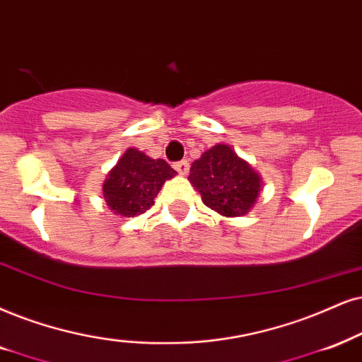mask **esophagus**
Instances as JSON below:
<instances>
[{"mask_svg": "<svg viewBox=\"0 0 362 362\" xmlns=\"http://www.w3.org/2000/svg\"><path fill=\"white\" fill-rule=\"evenodd\" d=\"M173 168H175L180 175H185V173L189 172V162H187V160H180V162L173 163Z\"/></svg>", "mask_w": 362, "mask_h": 362, "instance_id": "34e87169", "label": "esophagus"}]
</instances>
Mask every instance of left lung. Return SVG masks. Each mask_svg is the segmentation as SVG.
Returning <instances> with one entry per match:
<instances>
[{"label": "left lung", "mask_w": 362, "mask_h": 362, "mask_svg": "<svg viewBox=\"0 0 362 362\" xmlns=\"http://www.w3.org/2000/svg\"><path fill=\"white\" fill-rule=\"evenodd\" d=\"M190 182L204 204L226 217L252 209L260 192V177L227 145H215L190 167Z\"/></svg>", "instance_id": "obj_1"}]
</instances>
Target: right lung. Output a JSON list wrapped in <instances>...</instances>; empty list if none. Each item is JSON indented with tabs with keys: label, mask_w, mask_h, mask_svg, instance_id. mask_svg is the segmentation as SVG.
I'll return each instance as SVG.
<instances>
[{
	"label": "right lung",
	"mask_w": 362,
	"mask_h": 362,
	"mask_svg": "<svg viewBox=\"0 0 362 362\" xmlns=\"http://www.w3.org/2000/svg\"><path fill=\"white\" fill-rule=\"evenodd\" d=\"M165 160H153L136 148H128L103 184L107 205L123 217H135L153 205L163 182L175 175Z\"/></svg>",
	"instance_id": "right-lung-1"
}]
</instances>
